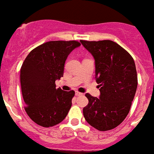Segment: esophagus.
Instances as JSON below:
<instances>
[{
    "mask_svg": "<svg viewBox=\"0 0 154 154\" xmlns=\"http://www.w3.org/2000/svg\"><path fill=\"white\" fill-rule=\"evenodd\" d=\"M75 95L76 96H82V93L79 92V91H75Z\"/></svg>",
    "mask_w": 154,
    "mask_h": 154,
    "instance_id": "1",
    "label": "esophagus"
}]
</instances>
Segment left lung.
Returning <instances> with one entry per match:
<instances>
[{
    "label": "left lung",
    "mask_w": 154,
    "mask_h": 154,
    "mask_svg": "<svg viewBox=\"0 0 154 154\" xmlns=\"http://www.w3.org/2000/svg\"><path fill=\"white\" fill-rule=\"evenodd\" d=\"M94 57L100 97L86 94L85 120L101 131L116 128L130 111L138 86L134 59L127 50L110 40L80 41Z\"/></svg>",
    "instance_id": "1"
}]
</instances>
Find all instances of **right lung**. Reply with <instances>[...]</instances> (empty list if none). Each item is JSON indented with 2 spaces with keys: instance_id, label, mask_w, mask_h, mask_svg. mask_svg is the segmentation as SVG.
Listing matches in <instances>:
<instances>
[{
  "instance_id": "obj_1",
  "label": "right lung",
  "mask_w": 154,
  "mask_h": 154,
  "mask_svg": "<svg viewBox=\"0 0 154 154\" xmlns=\"http://www.w3.org/2000/svg\"><path fill=\"white\" fill-rule=\"evenodd\" d=\"M81 45L77 41H50L30 51L20 69V83L25 111L33 121L49 128L64 120L75 91L56 88L63 75L69 53Z\"/></svg>"
}]
</instances>
